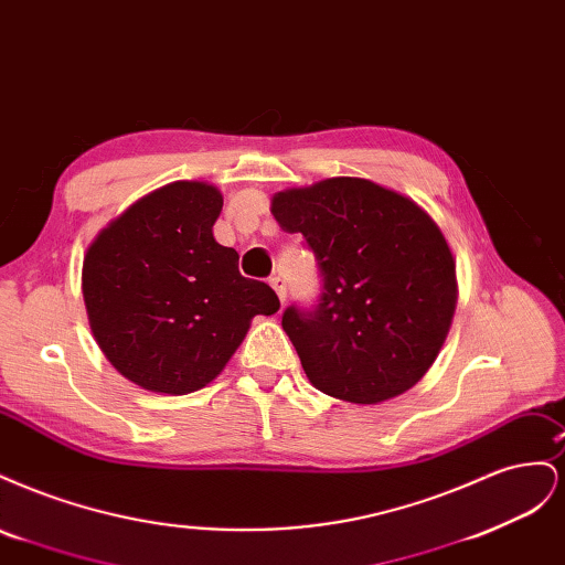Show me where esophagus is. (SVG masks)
<instances>
[{"label": "esophagus", "instance_id": "1", "mask_svg": "<svg viewBox=\"0 0 565 565\" xmlns=\"http://www.w3.org/2000/svg\"><path fill=\"white\" fill-rule=\"evenodd\" d=\"M270 287L276 289V295H278L280 301L285 303V297H287V285H285V280H282L280 276H273V278H270Z\"/></svg>", "mask_w": 565, "mask_h": 565}]
</instances>
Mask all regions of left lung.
Instances as JSON below:
<instances>
[{"label": "left lung", "instance_id": "8db88e82", "mask_svg": "<svg viewBox=\"0 0 565 565\" xmlns=\"http://www.w3.org/2000/svg\"><path fill=\"white\" fill-rule=\"evenodd\" d=\"M270 212L303 235L322 276L313 311L282 313L309 382L355 405L413 388L457 306L455 259L436 221L415 200L355 177L287 188Z\"/></svg>", "mask_w": 565, "mask_h": 565}]
</instances>
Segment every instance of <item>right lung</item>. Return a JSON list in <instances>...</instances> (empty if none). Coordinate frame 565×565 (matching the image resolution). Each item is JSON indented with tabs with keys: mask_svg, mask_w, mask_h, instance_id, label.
<instances>
[{
	"mask_svg": "<svg viewBox=\"0 0 565 565\" xmlns=\"http://www.w3.org/2000/svg\"><path fill=\"white\" fill-rule=\"evenodd\" d=\"M224 195L174 181L136 200L84 254L82 295L96 344L146 391L185 396L216 380L254 316L280 309L243 278L237 252L214 241Z\"/></svg>",
	"mask_w": 565,
	"mask_h": 565,
	"instance_id": "obj_1",
	"label": "right lung"
}]
</instances>
